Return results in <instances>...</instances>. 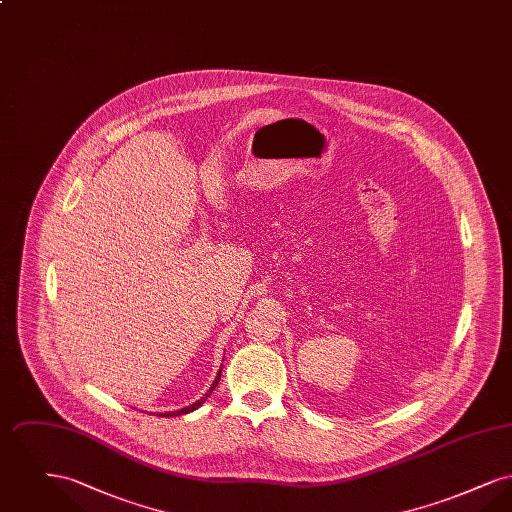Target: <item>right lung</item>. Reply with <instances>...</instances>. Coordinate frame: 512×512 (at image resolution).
<instances>
[{
	"label": "right lung",
	"instance_id": "right-lung-1",
	"mask_svg": "<svg viewBox=\"0 0 512 512\" xmlns=\"http://www.w3.org/2000/svg\"><path fill=\"white\" fill-rule=\"evenodd\" d=\"M220 374H222V368L219 370V374H217V378H215V382H213V386H211V390L207 391L199 401H195L194 405H190V407H184V409H180V411H172V413H161L159 416H180V414H188L192 413V411H195L203 401H207V397L213 393V390L219 386L220 382Z\"/></svg>",
	"mask_w": 512,
	"mask_h": 512
}]
</instances>
